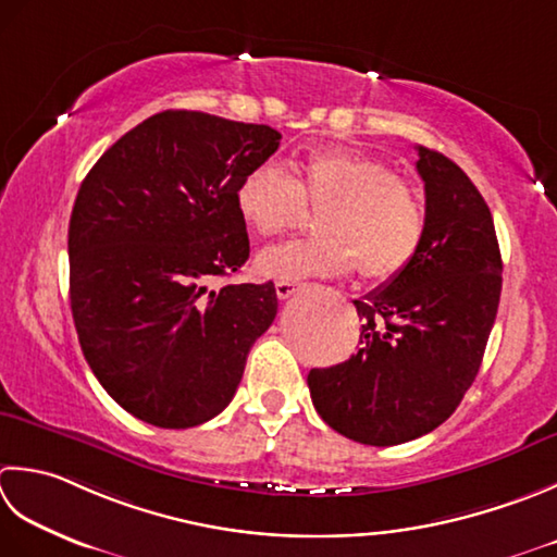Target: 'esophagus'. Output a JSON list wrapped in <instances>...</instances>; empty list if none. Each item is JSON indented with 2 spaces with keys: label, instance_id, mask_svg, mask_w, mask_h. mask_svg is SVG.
I'll list each match as a JSON object with an SVG mask.
<instances>
[{
  "label": "esophagus",
  "instance_id": "esophagus-1",
  "mask_svg": "<svg viewBox=\"0 0 557 557\" xmlns=\"http://www.w3.org/2000/svg\"><path fill=\"white\" fill-rule=\"evenodd\" d=\"M301 287H304L301 282H287V280H280L277 285H275V292H277V297H280V299H289V297H294V294H297Z\"/></svg>",
  "mask_w": 557,
  "mask_h": 557
}]
</instances>
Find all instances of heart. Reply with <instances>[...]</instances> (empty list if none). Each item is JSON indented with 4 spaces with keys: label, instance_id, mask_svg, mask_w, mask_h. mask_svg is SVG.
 <instances>
[{
    "label": "heart",
    "instance_id": "b5f03b06",
    "mask_svg": "<svg viewBox=\"0 0 557 557\" xmlns=\"http://www.w3.org/2000/svg\"><path fill=\"white\" fill-rule=\"evenodd\" d=\"M236 212L258 236H277L299 220L304 202L325 207L321 236L268 248L256 270L270 280L301 282L343 275L359 263L362 275L388 280L406 270L428 234L420 195L386 161L352 149L311 151L292 169L263 161L242 178Z\"/></svg>",
    "mask_w": 557,
    "mask_h": 557
}]
</instances>
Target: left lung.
Here are the masks:
<instances>
[{"instance_id":"1","label":"left lung","mask_w":557,"mask_h":557,"mask_svg":"<svg viewBox=\"0 0 557 557\" xmlns=\"http://www.w3.org/2000/svg\"><path fill=\"white\" fill-rule=\"evenodd\" d=\"M428 234L412 263L355 299L362 333L343 364L311 369L313 408L343 437L394 446L459 408L493 331L503 256L483 195L451 159L418 147Z\"/></svg>"}]
</instances>
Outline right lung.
Segmentation results:
<instances>
[{
    "instance_id": "1",
    "label": "right lung",
    "mask_w": 557,
    "mask_h": 557,
    "mask_svg": "<svg viewBox=\"0 0 557 557\" xmlns=\"http://www.w3.org/2000/svg\"><path fill=\"white\" fill-rule=\"evenodd\" d=\"M282 135L163 111L86 173L70 216V301L82 352L120 408L163 430L212 420L277 313L265 285H224L250 253L234 195Z\"/></svg>"
}]
</instances>
